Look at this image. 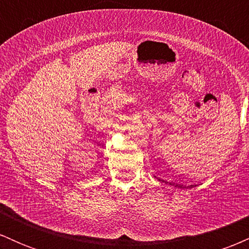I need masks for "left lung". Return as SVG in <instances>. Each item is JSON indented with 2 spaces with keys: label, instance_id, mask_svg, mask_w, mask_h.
Segmentation results:
<instances>
[{
  "label": "left lung",
  "instance_id": "obj_1",
  "mask_svg": "<svg viewBox=\"0 0 249 249\" xmlns=\"http://www.w3.org/2000/svg\"><path fill=\"white\" fill-rule=\"evenodd\" d=\"M176 186H177V187H180V188L184 187V186H182V185H179V184H178V185H176Z\"/></svg>",
  "mask_w": 249,
  "mask_h": 249
}]
</instances>
